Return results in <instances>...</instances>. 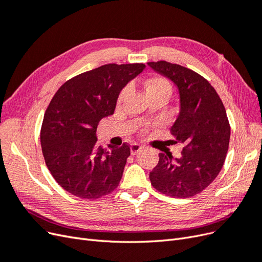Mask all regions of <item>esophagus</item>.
I'll list each match as a JSON object with an SVG mask.
<instances>
[{
    "instance_id": "obj_1",
    "label": "esophagus",
    "mask_w": 262,
    "mask_h": 262,
    "mask_svg": "<svg viewBox=\"0 0 262 262\" xmlns=\"http://www.w3.org/2000/svg\"><path fill=\"white\" fill-rule=\"evenodd\" d=\"M143 149V146L138 144V143H132L131 144V154L132 155H137L139 152Z\"/></svg>"
}]
</instances>
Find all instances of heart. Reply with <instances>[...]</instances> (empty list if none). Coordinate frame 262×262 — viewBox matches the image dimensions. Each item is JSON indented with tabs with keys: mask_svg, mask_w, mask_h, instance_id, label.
Here are the masks:
<instances>
[{
	"mask_svg": "<svg viewBox=\"0 0 262 262\" xmlns=\"http://www.w3.org/2000/svg\"><path fill=\"white\" fill-rule=\"evenodd\" d=\"M144 86L148 97L156 96V95H164V96L170 97L172 89L169 81L167 78L162 77V76H154L147 78L144 82ZM129 93V86H125L121 90L120 94L118 96V102H122L125 98L126 95Z\"/></svg>",
	"mask_w": 262,
	"mask_h": 262,
	"instance_id": "heart-1",
	"label": "heart"
}]
</instances>
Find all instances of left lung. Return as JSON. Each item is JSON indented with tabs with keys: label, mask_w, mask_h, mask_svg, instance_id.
<instances>
[{
	"label": "left lung",
	"mask_w": 262,
	"mask_h": 262,
	"mask_svg": "<svg viewBox=\"0 0 262 262\" xmlns=\"http://www.w3.org/2000/svg\"><path fill=\"white\" fill-rule=\"evenodd\" d=\"M157 73L176 84L180 113L170 129L176 143H184L181 157L160 153L149 172L152 186L172 198H191L217 177L228 150L231 125L214 87L194 71L166 61L148 62Z\"/></svg>",
	"instance_id": "1"
}]
</instances>
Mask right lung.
Here are the masks:
<instances>
[{"label":"right lung","instance_id":"obj_1","mask_svg":"<svg viewBox=\"0 0 262 262\" xmlns=\"http://www.w3.org/2000/svg\"><path fill=\"white\" fill-rule=\"evenodd\" d=\"M144 68V63H109L70 78L54 94L45 113L40 142L47 167L71 194L95 200L118 187L130 145L100 147L97 126L115 113L119 93Z\"/></svg>","mask_w":262,"mask_h":262}]
</instances>
